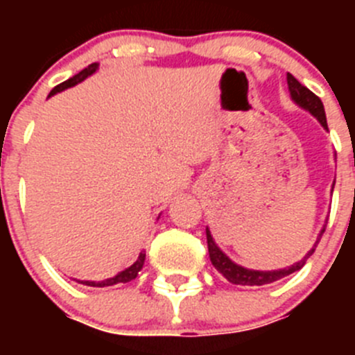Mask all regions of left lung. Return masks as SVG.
<instances>
[{"label":"left lung","mask_w":355,"mask_h":355,"mask_svg":"<svg viewBox=\"0 0 355 355\" xmlns=\"http://www.w3.org/2000/svg\"><path fill=\"white\" fill-rule=\"evenodd\" d=\"M286 81H288V90H290L291 101H293L295 105H299L300 108L306 110V112H309V114H311L313 117L322 124V126H324V130H327L325 110H324V105H322V101H320V97L315 96V94L307 89V87H304L302 83H299V80L291 76L290 72H288ZM324 231L325 227L320 231L318 238H316L315 241V245L311 247V250H309V252L300 259V261L293 263V265L288 266V268H279V270H252V268H245V266L234 263L233 259L227 258V254L222 252L220 247L216 245L209 227H206V240H208V252H209V259H211L213 266H215L216 270L220 272V274L227 279L229 283L241 284V286H263V284L275 283V281H279V279H283L286 277V275L293 274V272L300 270V268L306 265L307 258L315 252L316 245H318V241L320 238H322V234H324Z\"/></svg>","instance_id":"obj_1"}]
</instances>
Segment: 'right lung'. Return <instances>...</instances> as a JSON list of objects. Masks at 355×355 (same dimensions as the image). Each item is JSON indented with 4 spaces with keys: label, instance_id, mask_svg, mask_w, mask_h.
Returning <instances> with one entry per match:
<instances>
[{
    "label": "right lung",
    "instance_id": "add662e5",
    "mask_svg": "<svg viewBox=\"0 0 355 355\" xmlns=\"http://www.w3.org/2000/svg\"><path fill=\"white\" fill-rule=\"evenodd\" d=\"M99 69V64H90L89 67H85L83 71L78 72V74H74L72 78H69L67 81H64V83L60 85H56L55 89L49 92V97L55 96V94L58 92H64L65 89H71V87H74V85L81 83L83 80H87L89 76H92L94 72ZM144 261H146V252H140L139 254V259L133 263L131 266H128V268H124L122 272H119L117 275H114V277H110V279H105V281H78V283L85 284V286H94V288H105V286H114V284H119V283H130V281H133L137 275H139V272L142 270V266H144Z\"/></svg>",
    "mask_w": 355,
    "mask_h": 355
}]
</instances>
